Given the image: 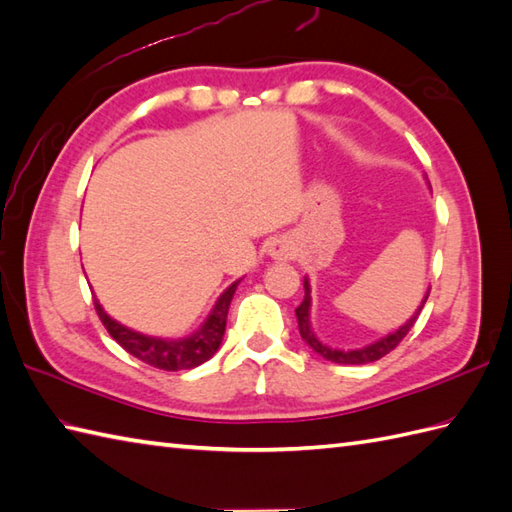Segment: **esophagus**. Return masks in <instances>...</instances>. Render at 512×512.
Wrapping results in <instances>:
<instances>
[{"instance_id": "1", "label": "esophagus", "mask_w": 512, "mask_h": 512, "mask_svg": "<svg viewBox=\"0 0 512 512\" xmlns=\"http://www.w3.org/2000/svg\"><path fill=\"white\" fill-rule=\"evenodd\" d=\"M277 257H288V248H284V246H279L277 248V253H275Z\"/></svg>"}]
</instances>
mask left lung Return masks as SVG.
<instances>
[{"label":"left lung","instance_id":"1","mask_svg":"<svg viewBox=\"0 0 512 512\" xmlns=\"http://www.w3.org/2000/svg\"><path fill=\"white\" fill-rule=\"evenodd\" d=\"M303 290H306V297H303L301 306L295 310L297 312V323H299L301 339L306 341L319 356H323L325 361H332V363H339V365H365V363H374V361H378V358H383L385 354H389L402 339H405L407 332L413 328V323H416L418 314H420L422 306H424V303H427V297H429V290H427V295H424V299L420 303V308L416 310V314H413V317L405 325H400L396 332H391V334L383 336V339H378V341L369 343L365 347H358V350H334V347L321 343L317 336H314V332H312V325H310L312 297H310V281H308V277L303 279Z\"/></svg>","mask_w":512,"mask_h":512}]
</instances>
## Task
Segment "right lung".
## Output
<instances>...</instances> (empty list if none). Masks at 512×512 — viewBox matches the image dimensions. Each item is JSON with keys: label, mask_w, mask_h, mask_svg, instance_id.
<instances>
[{"label": "right lung", "mask_w": 512, "mask_h": 512, "mask_svg": "<svg viewBox=\"0 0 512 512\" xmlns=\"http://www.w3.org/2000/svg\"><path fill=\"white\" fill-rule=\"evenodd\" d=\"M237 284L239 281H235V284H231L222 292L206 321L193 334L184 336V339H158V336L140 334L136 330L125 328L123 323L114 321L96 299L94 308L107 332H110L112 339L121 345L125 352L136 356L138 361H143L151 367L165 369V372H180V369H193L202 365L217 352V347H220L224 339L226 314Z\"/></svg>", "instance_id": "1"}]
</instances>
